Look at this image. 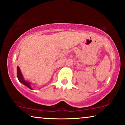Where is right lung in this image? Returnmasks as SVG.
<instances>
[{"label": "right lung", "mask_w": 125, "mask_h": 125, "mask_svg": "<svg viewBox=\"0 0 125 125\" xmlns=\"http://www.w3.org/2000/svg\"><path fill=\"white\" fill-rule=\"evenodd\" d=\"M17 76H18V79L19 81L21 83H22L23 84H24V85H25L26 86L28 87V88L30 89L33 90L32 87H31V82H29L28 81H26L25 79L23 76L22 73H21V69L19 68V66H17Z\"/></svg>", "instance_id": "add662e5"}]
</instances>
